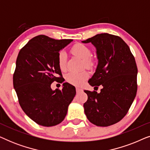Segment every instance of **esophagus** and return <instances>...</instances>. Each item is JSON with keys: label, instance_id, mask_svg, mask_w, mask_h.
Instances as JSON below:
<instances>
[{"label": "esophagus", "instance_id": "1", "mask_svg": "<svg viewBox=\"0 0 150 150\" xmlns=\"http://www.w3.org/2000/svg\"><path fill=\"white\" fill-rule=\"evenodd\" d=\"M76 91L77 93H79V92L82 91V89H80V88H79V87H76Z\"/></svg>", "mask_w": 150, "mask_h": 150}]
</instances>
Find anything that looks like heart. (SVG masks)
<instances>
[{"mask_svg":"<svg viewBox=\"0 0 150 150\" xmlns=\"http://www.w3.org/2000/svg\"><path fill=\"white\" fill-rule=\"evenodd\" d=\"M71 52L75 56L83 59L86 68L91 69L95 65L96 61L95 59L91 57L92 51L91 48L86 45L81 44V43L76 44L71 48ZM57 60H58L59 69L61 71H65L67 67V55L64 51L61 50L59 52ZM88 77H89V74L86 71H81V72L71 71L67 74L65 76V79L67 83L78 86L83 84Z\"/></svg>","mask_w":150,"mask_h":150,"instance_id":"obj_1","label":"heart"}]
</instances>
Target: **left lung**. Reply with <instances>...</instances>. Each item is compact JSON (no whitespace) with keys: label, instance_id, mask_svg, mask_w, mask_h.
Masks as SVG:
<instances>
[{"label":"left lung","instance_id":"1","mask_svg":"<svg viewBox=\"0 0 150 150\" xmlns=\"http://www.w3.org/2000/svg\"><path fill=\"white\" fill-rule=\"evenodd\" d=\"M83 43L91 42L97 50L98 65L89 83L100 93L85 90L84 104L89 121L98 126H109L122 120L128 112L137 91V66L128 44L120 37L96 35Z\"/></svg>","mask_w":150,"mask_h":150}]
</instances>
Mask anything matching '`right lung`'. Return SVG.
I'll return each mask as SVG.
<instances>
[{
    "mask_svg": "<svg viewBox=\"0 0 150 150\" xmlns=\"http://www.w3.org/2000/svg\"><path fill=\"white\" fill-rule=\"evenodd\" d=\"M72 40H57L40 35L32 38L18 53L13 83L22 110L43 126L63 122L69 104L76 95L75 87L64 83L62 89L52 91L54 81L64 82L58 65L59 50Z\"/></svg>",
    "mask_w": 150,
    "mask_h": 150,
    "instance_id": "1",
    "label": "right lung"
}]
</instances>
